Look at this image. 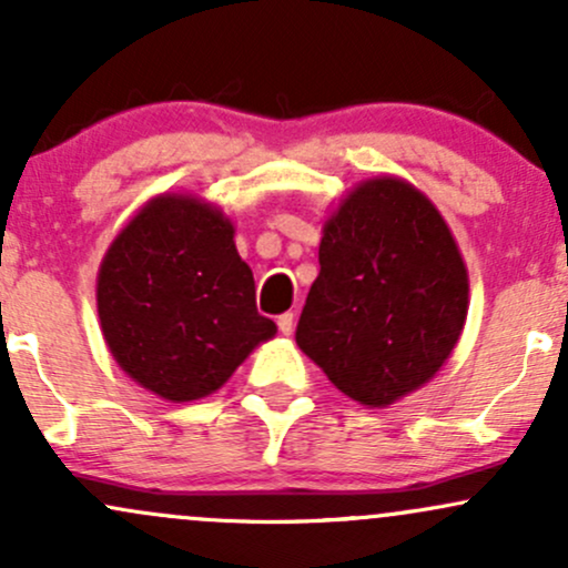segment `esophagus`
I'll list each match as a JSON object with an SVG mask.
<instances>
[{"label": "esophagus", "instance_id": "34e87169", "mask_svg": "<svg viewBox=\"0 0 568 568\" xmlns=\"http://www.w3.org/2000/svg\"><path fill=\"white\" fill-rule=\"evenodd\" d=\"M293 321H296V317H293V312H283V315L277 317V328H280V334H283V336H291V334H293Z\"/></svg>", "mask_w": 568, "mask_h": 568}]
</instances>
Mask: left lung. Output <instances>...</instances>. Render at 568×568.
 I'll return each instance as SVG.
<instances>
[{
  "label": "left lung",
  "instance_id": "8db88e82",
  "mask_svg": "<svg viewBox=\"0 0 568 568\" xmlns=\"http://www.w3.org/2000/svg\"><path fill=\"white\" fill-rule=\"evenodd\" d=\"M467 304L465 258L433 200L374 175L325 219L296 344L352 400L387 408L452 357Z\"/></svg>",
  "mask_w": 568,
  "mask_h": 568
}]
</instances>
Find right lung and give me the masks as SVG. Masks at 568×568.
Listing matches in <instances>:
<instances>
[{"label": "right lung", "instance_id": "obj_1", "mask_svg": "<svg viewBox=\"0 0 568 568\" xmlns=\"http://www.w3.org/2000/svg\"><path fill=\"white\" fill-rule=\"evenodd\" d=\"M95 302L116 366L171 403L216 393L277 334L256 310L234 224L194 194H158L128 221L98 270Z\"/></svg>", "mask_w": 568, "mask_h": 568}]
</instances>
